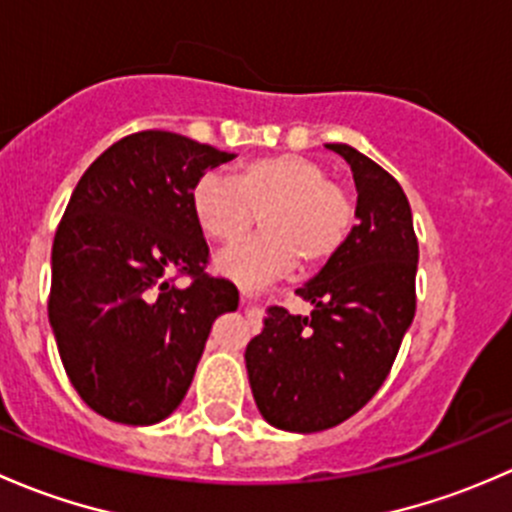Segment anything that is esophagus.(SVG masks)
<instances>
[{
    "label": "esophagus",
    "instance_id": "esophagus-1",
    "mask_svg": "<svg viewBox=\"0 0 512 512\" xmlns=\"http://www.w3.org/2000/svg\"><path fill=\"white\" fill-rule=\"evenodd\" d=\"M240 299H242V304L250 302V299H252V292H250V289H247V287H240Z\"/></svg>",
    "mask_w": 512,
    "mask_h": 512
}]
</instances>
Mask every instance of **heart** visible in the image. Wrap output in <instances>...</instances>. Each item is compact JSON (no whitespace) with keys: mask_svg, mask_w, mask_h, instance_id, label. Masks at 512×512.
<instances>
[{"mask_svg":"<svg viewBox=\"0 0 512 512\" xmlns=\"http://www.w3.org/2000/svg\"><path fill=\"white\" fill-rule=\"evenodd\" d=\"M203 235L218 245L242 240L260 215L262 232L218 257V270L242 285L275 277L294 262L314 267L347 242L354 203L327 168L297 153L242 160L230 178L205 173L190 190Z\"/></svg>","mask_w":512,"mask_h":512,"instance_id":"heart-1","label":"heart"}]
</instances>
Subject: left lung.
<instances>
[{"mask_svg": "<svg viewBox=\"0 0 512 512\" xmlns=\"http://www.w3.org/2000/svg\"><path fill=\"white\" fill-rule=\"evenodd\" d=\"M352 165L359 225L297 294L309 317L272 307L245 349L260 414L294 433L347 421L381 389L414 322L418 240L399 180L352 146L329 143Z\"/></svg>", "mask_w": 512, "mask_h": 512, "instance_id": "obj_1", "label": "left lung"}]
</instances>
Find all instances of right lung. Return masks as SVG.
<instances>
[{"mask_svg": "<svg viewBox=\"0 0 512 512\" xmlns=\"http://www.w3.org/2000/svg\"><path fill=\"white\" fill-rule=\"evenodd\" d=\"M230 158L180 133L138 131L71 193L51 247L49 322L66 376L108 421L173 414L215 317L237 309V287L205 272L210 250L190 208L195 180Z\"/></svg>", "mask_w": 512, "mask_h": 512, "instance_id": "1", "label": "right lung"}]
</instances>
